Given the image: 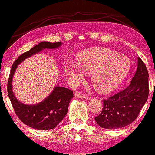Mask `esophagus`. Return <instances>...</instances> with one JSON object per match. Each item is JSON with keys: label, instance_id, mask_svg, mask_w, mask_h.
<instances>
[{"label": "esophagus", "instance_id": "1", "mask_svg": "<svg viewBox=\"0 0 155 155\" xmlns=\"http://www.w3.org/2000/svg\"><path fill=\"white\" fill-rule=\"evenodd\" d=\"M74 96L75 98H85V99H87L88 96H87L86 95L82 94V93H80L79 92L76 91L74 93Z\"/></svg>", "mask_w": 155, "mask_h": 155}]
</instances>
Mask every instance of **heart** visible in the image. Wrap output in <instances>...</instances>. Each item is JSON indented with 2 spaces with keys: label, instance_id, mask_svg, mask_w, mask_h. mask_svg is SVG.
Segmentation results:
<instances>
[{
  "label": "heart",
  "instance_id": "1",
  "mask_svg": "<svg viewBox=\"0 0 155 155\" xmlns=\"http://www.w3.org/2000/svg\"><path fill=\"white\" fill-rule=\"evenodd\" d=\"M77 62L64 64L66 73L74 82L91 74L93 86L98 91L107 93L115 90L125 79L130 70V62L124 55L108 48L85 51L78 55Z\"/></svg>",
  "mask_w": 155,
  "mask_h": 155
}]
</instances>
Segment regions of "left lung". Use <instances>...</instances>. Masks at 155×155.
Returning a JSON list of instances; mask_svg holds the SVG:
<instances>
[{
  "label": "left lung",
  "instance_id": "8db88e82",
  "mask_svg": "<svg viewBox=\"0 0 155 155\" xmlns=\"http://www.w3.org/2000/svg\"><path fill=\"white\" fill-rule=\"evenodd\" d=\"M149 96V73L145 64L137 58V68L130 84L123 91L103 100V108L95 118L101 128L127 127L138 116Z\"/></svg>",
  "mask_w": 155,
  "mask_h": 155
}]
</instances>
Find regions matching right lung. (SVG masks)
Instances as JSON below:
<instances>
[{
	"label": "right lung",
	"mask_w": 155,
	"mask_h": 155,
	"mask_svg": "<svg viewBox=\"0 0 155 155\" xmlns=\"http://www.w3.org/2000/svg\"><path fill=\"white\" fill-rule=\"evenodd\" d=\"M60 42H42L28 51L23 53L15 61L8 76L7 91L17 116L25 125L40 130H52L62 121L68 110V105L74 97L71 90L62 87H55L52 93L46 98L37 104L28 105L21 103L16 98L12 88V82L15 71L20 62L27 57H31L43 49H53L61 45Z\"/></svg>",
	"instance_id": "obj_1"
}]
</instances>
